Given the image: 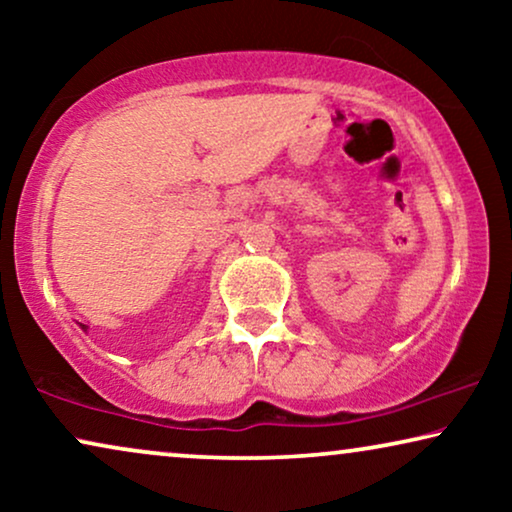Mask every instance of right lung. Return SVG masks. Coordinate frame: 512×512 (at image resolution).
I'll list each match as a JSON object with an SVG mask.
<instances>
[{
  "label": "right lung",
  "mask_w": 512,
  "mask_h": 512,
  "mask_svg": "<svg viewBox=\"0 0 512 512\" xmlns=\"http://www.w3.org/2000/svg\"><path fill=\"white\" fill-rule=\"evenodd\" d=\"M81 328H83V331H88V326H86V324H81Z\"/></svg>",
  "instance_id": "obj_1"
}]
</instances>
